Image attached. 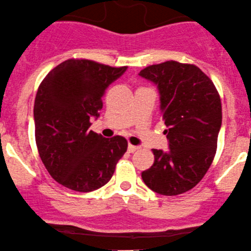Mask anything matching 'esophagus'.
<instances>
[{
    "label": "esophagus",
    "mask_w": 251,
    "mask_h": 251,
    "mask_svg": "<svg viewBox=\"0 0 251 251\" xmlns=\"http://www.w3.org/2000/svg\"><path fill=\"white\" fill-rule=\"evenodd\" d=\"M137 149H139V147H137V146L130 145V143H129V145H128V151H129V153H134V151H136Z\"/></svg>",
    "instance_id": "34e87169"
}]
</instances>
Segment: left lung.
Here are the masks:
<instances>
[{"label":"left lung","mask_w":251,"mask_h":251,"mask_svg":"<svg viewBox=\"0 0 251 251\" xmlns=\"http://www.w3.org/2000/svg\"><path fill=\"white\" fill-rule=\"evenodd\" d=\"M141 77L156 84L170 151L153 149L154 163L141 176L154 192L185 193L204 178L217 151L222 103L212 80L193 64L170 60L147 66Z\"/></svg>","instance_id":"obj_1"}]
</instances>
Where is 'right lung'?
<instances>
[{
	"label": "right lung",
	"mask_w": 251,
	"mask_h": 251,
	"mask_svg": "<svg viewBox=\"0 0 251 251\" xmlns=\"http://www.w3.org/2000/svg\"><path fill=\"white\" fill-rule=\"evenodd\" d=\"M126 66L88 59L65 60L44 78L34 102L35 142L53 179L77 192L104 186L128 148L123 136L105 139L90 130L103 96Z\"/></svg>",
	"instance_id": "add662e5"
}]
</instances>
